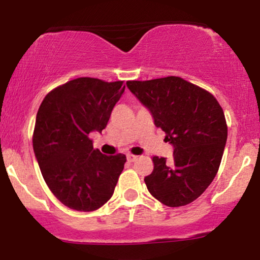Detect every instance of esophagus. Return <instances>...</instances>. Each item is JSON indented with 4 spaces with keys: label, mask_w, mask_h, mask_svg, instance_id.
Segmentation results:
<instances>
[{
    "label": "esophagus",
    "mask_w": 260,
    "mask_h": 260,
    "mask_svg": "<svg viewBox=\"0 0 260 260\" xmlns=\"http://www.w3.org/2000/svg\"><path fill=\"white\" fill-rule=\"evenodd\" d=\"M137 157H138V156H136V155H132V154L127 155V160L129 161V162H133V161H136Z\"/></svg>",
    "instance_id": "esophagus-1"
}]
</instances>
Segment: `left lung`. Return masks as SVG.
Masks as SVG:
<instances>
[{
  "mask_svg": "<svg viewBox=\"0 0 260 260\" xmlns=\"http://www.w3.org/2000/svg\"><path fill=\"white\" fill-rule=\"evenodd\" d=\"M127 86L174 145L171 161L153 156L154 170L144 178L148 190L168 207L189 204L220 168L228 139L222 107L211 92L181 77L128 80Z\"/></svg>",
  "mask_w": 260,
  "mask_h": 260,
  "instance_id": "obj_1",
  "label": "left lung"
}]
</instances>
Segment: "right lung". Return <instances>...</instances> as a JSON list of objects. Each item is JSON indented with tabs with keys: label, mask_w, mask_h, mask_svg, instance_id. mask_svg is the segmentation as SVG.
I'll use <instances>...</instances> for the list:
<instances>
[{
	"label": "right lung",
	"mask_w": 260,
	"mask_h": 260,
	"mask_svg": "<svg viewBox=\"0 0 260 260\" xmlns=\"http://www.w3.org/2000/svg\"><path fill=\"white\" fill-rule=\"evenodd\" d=\"M124 88L123 80L82 77L52 89L39 107L35 156L47 187L70 209L96 210L113 194L126 155L101 154L89 133L106 127Z\"/></svg>",
	"instance_id": "add662e5"
}]
</instances>
